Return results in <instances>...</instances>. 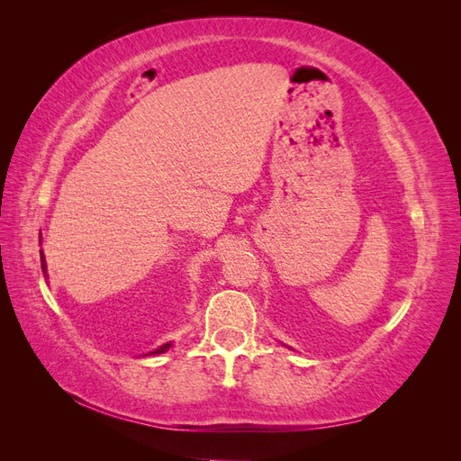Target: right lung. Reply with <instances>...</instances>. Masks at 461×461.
<instances>
[{
    "instance_id": "obj_1",
    "label": "right lung",
    "mask_w": 461,
    "mask_h": 461,
    "mask_svg": "<svg viewBox=\"0 0 461 461\" xmlns=\"http://www.w3.org/2000/svg\"><path fill=\"white\" fill-rule=\"evenodd\" d=\"M40 240H41V236H40ZM40 261H41V271H44V275L48 276V271H46V258H44V252H41V249H40ZM169 348H171V342H167V344H163V346L156 348V350L149 352L148 356H153V354H163V352L169 350Z\"/></svg>"
}]
</instances>
